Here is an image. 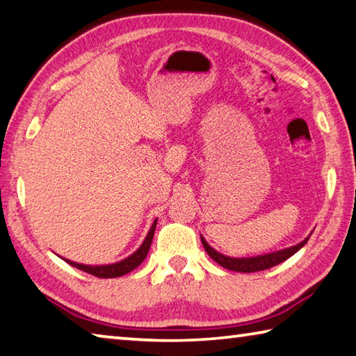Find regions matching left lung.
Segmentation results:
<instances>
[{"mask_svg":"<svg viewBox=\"0 0 356 356\" xmlns=\"http://www.w3.org/2000/svg\"><path fill=\"white\" fill-rule=\"evenodd\" d=\"M309 238H305L302 242L296 243V245H293V247L280 250V252L253 256V257H229V256L216 252L213 247L208 245V242L205 241L204 236H200V241H202V243H204V248L208 253V256H210L213 261L218 262L219 266H222L227 270H232V271H239V273H253V271L271 268V267L277 266V264L284 262L285 259H289L290 256H293L296 252H299V250L305 245V243H307Z\"/></svg>","mask_w":356,"mask_h":356,"instance_id":"obj_1","label":"left lung"}]
</instances>
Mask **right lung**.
<instances>
[{"label":"right lung","instance_id":"right-lung-1","mask_svg":"<svg viewBox=\"0 0 356 356\" xmlns=\"http://www.w3.org/2000/svg\"><path fill=\"white\" fill-rule=\"evenodd\" d=\"M156 225H157V219L152 222V225L149 228L148 234H146L145 241L142 242V245L138 247L131 256L124 257L123 261H118V262H114V264H106V266H86V264H79V262L69 261V259H65V257H61V259H65L69 264V266H72V267L79 268L81 271H86V273L94 275L97 277H118V276H123V275L129 273V271H132L134 268H137L143 262L146 254H148V252H149L152 238H154Z\"/></svg>","mask_w":356,"mask_h":356}]
</instances>
